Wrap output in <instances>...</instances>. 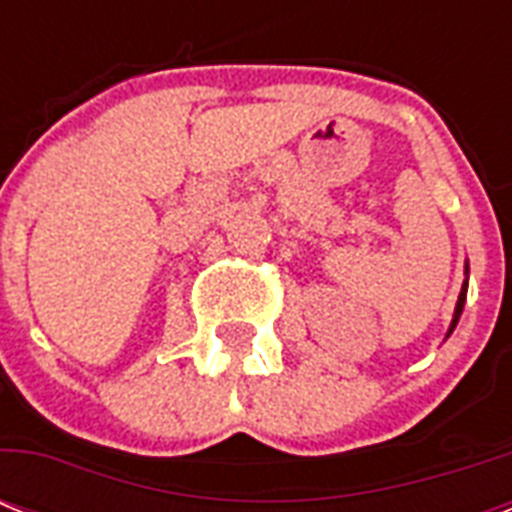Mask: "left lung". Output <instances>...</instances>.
Masks as SVG:
<instances>
[{
	"instance_id": "1",
	"label": "left lung",
	"mask_w": 512,
	"mask_h": 512,
	"mask_svg": "<svg viewBox=\"0 0 512 512\" xmlns=\"http://www.w3.org/2000/svg\"><path fill=\"white\" fill-rule=\"evenodd\" d=\"M465 292H468V284H465V287H462V292H460V300H457V308H454V319H452V329H454V327H457V321H460L462 305H465ZM452 329H449V332H452Z\"/></svg>"
}]
</instances>
